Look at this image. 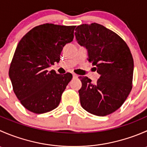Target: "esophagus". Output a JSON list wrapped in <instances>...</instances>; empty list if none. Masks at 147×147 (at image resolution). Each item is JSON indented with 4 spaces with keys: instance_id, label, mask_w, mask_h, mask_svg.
<instances>
[{
    "instance_id": "obj_1",
    "label": "esophagus",
    "mask_w": 147,
    "mask_h": 147,
    "mask_svg": "<svg viewBox=\"0 0 147 147\" xmlns=\"http://www.w3.org/2000/svg\"><path fill=\"white\" fill-rule=\"evenodd\" d=\"M72 76H73L74 78H78V75H76V74H75V73L72 74Z\"/></svg>"
}]
</instances>
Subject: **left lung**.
Returning <instances> with one entry per match:
<instances>
[{"label": "left lung", "instance_id": "left-lung-1", "mask_svg": "<svg viewBox=\"0 0 147 147\" xmlns=\"http://www.w3.org/2000/svg\"><path fill=\"white\" fill-rule=\"evenodd\" d=\"M75 30L78 43L87 49V60L100 75L95 83L79 77L81 106L97 116L110 115L123 105L132 89V55L119 35L102 25L82 24Z\"/></svg>", "mask_w": 147, "mask_h": 147}]
</instances>
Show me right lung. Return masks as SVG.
I'll return each instance as SVG.
<instances>
[{
  "label": "right lung",
  "mask_w": 147,
  "mask_h": 147,
  "mask_svg": "<svg viewBox=\"0 0 147 147\" xmlns=\"http://www.w3.org/2000/svg\"><path fill=\"white\" fill-rule=\"evenodd\" d=\"M76 26L45 23L31 29L18 44L9 68L13 91L20 103L35 114L57 107L72 75L48 72L59 63L63 47L73 40Z\"/></svg>",
  "instance_id": "1"
}]
</instances>
